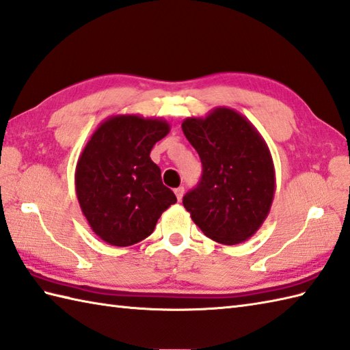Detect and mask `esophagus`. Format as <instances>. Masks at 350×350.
<instances>
[{"mask_svg": "<svg viewBox=\"0 0 350 350\" xmlns=\"http://www.w3.org/2000/svg\"><path fill=\"white\" fill-rule=\"evenodd\" d=\"M174 191H175V196H176V199L181 202V199H183V196H184V187H178V189H175Z\"/></svg>", "mask_w": 350, "mask_h": 350, "instance_id": "34e87169", "label": "esophagus"}]
</instances>
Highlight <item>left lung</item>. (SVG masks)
Returning a JSON list of instances; mask_svg holds the SVG:
<instances>
[{
  "label": "left lung",
  "instance_id": "1",
  "mask_svg": "<svg viewBox=\"0 0 350 350\" xmlns=\"http://www.w3.org/2000/svg\"><path fill=\"white\" fill-rule=\"evenodd\" d=\"M181 127L204 167L198 187L183 198L184 208L208 238L244 243L273 205L275 169L267 142L244 115L224 106L205 118H185Z\"/></svg>",
  "mask_w": 350,
  "mask_h": 350
}]
</instances>
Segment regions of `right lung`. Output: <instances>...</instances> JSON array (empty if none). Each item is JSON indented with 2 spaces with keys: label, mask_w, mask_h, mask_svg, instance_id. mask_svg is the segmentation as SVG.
<instances>
[{
  "label": "right lung",
  "mask_w": 350,
  "mask_h": 350,
  "mask_svg": "<svg viewBox=\"0 0 350 350\" xmlns=\"http://www.w3.org/2000/svg\"><path fill=\"white\" fill-rule=\"evenodd\" d=\"M169 131L166 120L112 115L85 145L75 172L76 195L90 228L105 243L127 247L145 239L176 202L150 157Z\"/></svg>",
  "instance_id": "1"
}]
</instances>
